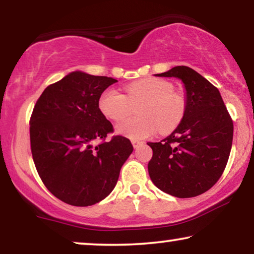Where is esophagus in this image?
Segmentation results:
<instances>
[{
    "label": "esophagus",
    "mask_w": 254,
    "mask_h": 254,
    "mask_svg": "<svg viewBox=\"0 0 254 254\" xmlns=\"http://www.w3.org/2000/svg\"><path fill=\"white\" fill-rule=\"evenodd\" d=\"M142 143L141 141H137V140H131V144H133L134 148H137L138 145H140Z\"/></svg>",
    "instance_id": "1"
}]
</instances>
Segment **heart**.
Returning a JSON list of instances; mask_svg holds the SVG:
<instances>
[{
	"instance_id": "1",
	"label": "heart",
	"mask_w": 254,
	"mask_h": 254,
	"mask_svg": "<svg viewBox=\"0 0 254 254\" xmlns=\"http://www.w3.org/2000/svg\"><path fill=\"white\" fill-rule=\"evenodd\" d=\"M137 109V116L117 126V133L133 140H142L157 133H170L184 117L185 102L173 92L171 83L161 78H144L129 83L126 96L113 88L104 90L98 100L103 116L114 123L126 119Z\"/></svg>"
}]
</instances>
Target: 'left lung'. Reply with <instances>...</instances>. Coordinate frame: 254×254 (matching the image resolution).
I'll use <instances>...</instances> for the list:
<instances>
[{
  "label": "left lung",
  "instance_id": "left-lung-1",
  "mask_svg": "<svg viewBox=\"0 0 254 254\" xmlns=\"http://www.w3.org/2000/svg\"><path fill=\"white\" fill-rule=\"evenodd\" d=\"M176 77L185 88V111L178 127L161 142H149V176L176 197H193L211 189L230 155L234 124L217 88L186 65L156 74Z\"/></svg>",
  "mask_w": 254,
  "mask_h": 254
}]
</instances>
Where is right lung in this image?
Masks as SVG:
<instances>
[{
    "label": "right lung",
    "instance_id": "right-lung-1",
    "mask_svg": "<svg viewBox=\"0 0 254 254\" xmlns=\"http://www.w3.org/2000/svg\"><path fill=\"white\" fill-rule=\"evenodd\" d=\"M117 79L72 71L47 86L30 120L34 165L47 190L64 202L92 206L112 192L121 166L133 152L130 141L113 136L98 100Z\"/></svg>",
    "mask_w": 254,
    "mask_h": 254
}]
</instances>
